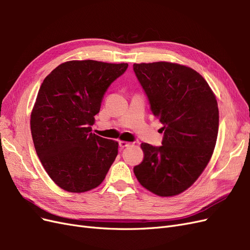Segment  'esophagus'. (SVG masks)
Returning a JSON list of instances; mask_svg holds the SVG:
<instances>
[{
	"instance_id": "34e87169",
	"label": "esophagus",
	"mask_w": 250,
	"mask_h": 250,
	"mask_svg": "<svg viewBox=\"0 0 250 250\" xmlns=\"http://www.w3.org/2000/svg\"><path fill=\"white\" fill-rule=\"evenodd\" d=\"M119 145L121 148H126V147H129L130 146V143L125 142V141H120L119 142Z\"/></svg>"
}]
</instances>
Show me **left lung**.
Here are the masks:
<instances>
[{"instance_id": "1", "label": "left lung", "mask_w": 250, "mask_h": 250, "mask_svg": "<svg viewBox=\"0 0 250 250\" xmlns=\"http://www.w3.org/2000/svg\"><path fill=\"white\" fill-rule=\"evenodd\" d=\"M154 117L164 125L163 145L142 143L143 162L133 172L139 183L161 197L190 188L208 166L216 146V96L199 73L168 62L134 63Z\"/></svg>"}]
</instances>
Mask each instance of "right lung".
Here are the masks:
<instances>
[{
  "instance_id": "add662e5",
  "label": "right lung",
  "mask_w": 250,
  "mask_h": 250,
  "mask_svg": "<svg viewBox=\"0 0 250 250\" xmlns=\"http://www.w3.org/2000/svg\"><path fill=\"white\" fill-rule=\"evenodd\" d=\"M127 63L71 60L42 83L30 119L42 167L62 190L83 193L102 181L118 155L116 141L92 131L105 92Z\"/></svg>"
}]
</instances>
